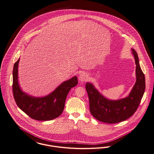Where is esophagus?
Segmentation results:
<instances>
[{
    "label": "esophagus",
    "mask_w": 154,
    "mask_h": 154,
    "mask_svg": "<svg viewBox=\"0 0 154 154\" xmlns=\"http://www.w3.org/2000/svg\"><path fill=\"white\" fill-rule=\"evenodd\" d=\"M89 78H88V75L85 73V72H82L80 75H79V80L81 81V82H86L88 80Z\"/></svg>",
    "instance_id": "34e87169"
}]
</instances>
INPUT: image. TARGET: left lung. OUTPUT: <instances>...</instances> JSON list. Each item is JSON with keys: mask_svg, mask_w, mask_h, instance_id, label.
<instances>
[{"mask_svg": "<svg viewBox=\"0 0 154 154\" xmlns=\"http://www.w3.org/2000/svg\"><path fill=\"white\" fill-rule=\"evenodd\" d=\"M131 50L136 65V82L126 97L119 100L109 99L99 92L92 83H86L90 112L100 122L114 124L124 121L133 115L141 102L145 89V75L141 69L137 52L133 48Z\"/></svg>", "mask_w": 154, "mask_h": 154, "instance_id": "1", "label": "left lung"}]
</instances>
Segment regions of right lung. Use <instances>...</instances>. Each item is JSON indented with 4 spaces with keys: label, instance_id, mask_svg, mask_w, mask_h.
<instances>
[{
    "label": "right lung",
    "instance_id": "right-lung-1",
    "mask_svg": "<svg viewBox=\"0 0 154 154\" xmlns=\"http://www.w3.org/2000/svg\"><path fill=\"white\" fill-rule=\"evenodd\" d=\"M20 58L14 63L13 71V93L15 102L21 110L31 119L39 121L51 120L62 113L66 96L72 88L78 84L73 76L62 82L53 92L44 97H34L23 92L18 81Z\"/></svg>",
    "mask_w": 154,
    "mask_h": 154
}]
</instances>
